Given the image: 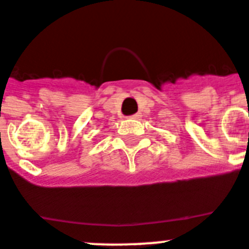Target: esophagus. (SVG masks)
Here are the masks:
<instances>
[{"instance_id":"34e87169","label":"esophagus","mask_w":249,"mask_h":249,"mask_svg":"<svg viewBox=\"0 0 249 249\" xmlns=\"http://www.w3.org/2000/svg\"><path fill=\"white\" fill-rule=\"evenodd\" d=\"M140 117H141V114L136 113V114H133V116H131V118H133V120H139Z\"/></svg>"}]
</instances>
